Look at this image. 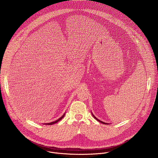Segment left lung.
Masks as SVG:
<instances>
[{"label": "left lung", "mask_w": 158, "mask_h": 158, "mask_svg": "<svg viewBox=\"0 0 158 158\" xmlns=\"http://www.w3.org/2000/svg\"><path fill=\"white\" fill-rule=\"evenodd\" d=\"M92 116L94 117V118L95 120H97L98 122H100V123H103V124H106H106H108V123H104V122H102L101 120H99L98 119H97V118H96V117H95V116L93 115V114H92Z\"/></svg>", "instance_id": "left-lung-1"}]
</instances>
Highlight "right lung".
I'll list each match as a JSON object with an SVG mask.
<instances>
[{"label":"right lung","mask_w":158,"mask_h":158,"mask_svg":"<svg viewBox=\"0 0 158 158\" xmlns=\"http://www.w3.org/2000/svg\"><path fill=\"white\" fill-rule=\"evenodd\" d=\"M64 115H65V114L62 116V117H61L59 119H58L57 120H56V121H55V122H51V123H46V125H53V124H55V123H57V122H58L60 120H61L64 117Z\"/></svg>","instance_id":"right-lung-1"}]
</instances>
